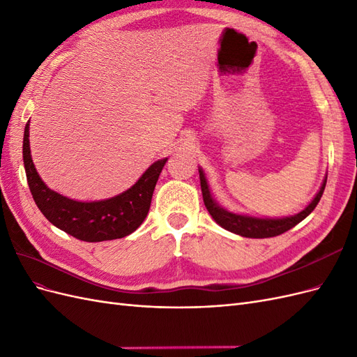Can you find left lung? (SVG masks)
<instances>
[{
    "instance_id": "8db88e82",
    "label": "left lung",
    "mask_w": 357,
    "mask_h": 357,
    "mask_svg": "<svg viewBox=\"0 0 357 357\" xmlns=\"http://www.w3.org/2000/svg\"><path fill=\"white\" fill-rule=\"evenodd\" d=\"M326 178L328 177H325V180H323V185L317 192L314 199H312L301 213L295 215H289V218H282V219H268V218L261 219V218H252V215L235 214L222 208L220 205L213 199L208 189L207 178H205V174L199 168L202 198H204L205 207H207L208 213L211 214V218L215 220V223H219L226 231L234 232L241 236H247V238H269V236H277L280 234H284L286 231L296 226L299 222L304 220L319 204L323 195V190H325V186H326Z\"/></svg>"
}]
</instances>
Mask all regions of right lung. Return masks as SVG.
I'll use <instances>...</instances> for the list:
<instances>
[{"mask_svg":"<svg viewBox=\"0 0 357 357\" xmlns=\"http://www.w3.org/2000/svg\"><path fill=\"white\" fill-rule=\"evenodd\" d=\"M24 165L28 186L45 218L74 238L98 243L132 234L146 219L153 190L168 158L156 160L132 188L109 199L80 202L50 190L38 176L29 150V122L24 132Z\"/></svg>","mask_w":357,"mask_h":357,"instance_id":"obj_1","label":"right lung"}]
</instances>
